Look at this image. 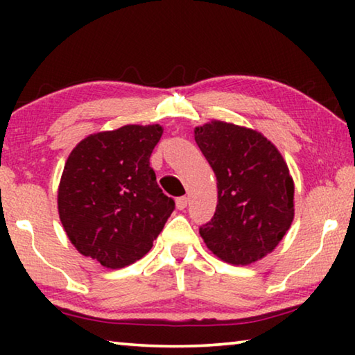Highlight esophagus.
Instances as JSON below:
<instances>
[{"mask_svg":"<svg viewBox=\"0 0 355 355\" xmlns=\"http://www.w3.org/2000/svg\"><path fill=\"white\" fill-rule=\"evenodd\" d=\"M188 197H178V199L175 200V205L178 209H184L186 207H188Z\"/></svg>","mask_w":355,"mask_h":355,"instance_id":"obj_1","label":"esophagus"}]
</instances>
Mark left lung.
Returning <instances> with one entry per match:
<instances>
[{"label": "left lung", "instance_id": "1", "mask_svg": "<svg viewBox=\"0 0 355 355\" xmlns=\"http://www.w3.org/2000/svg\"><path fill=\"white\" fill-rule=\"evenodd\" d=\"M194 139L218 184L213 219L199 228L222 261L245 266L277 248L294 219V182L284 156L260 131L211 120Z\"/></svg>", "mask_w": 355, "mask_h": 355}]
</instances>
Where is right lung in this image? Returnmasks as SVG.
<instances>
[{
	"label": "right lung",
	"mask_w": 355,
	"mask_h": 355,
	"mask_svg": "<svg viewBox=\"0 0 355 355\" xmlns=\"http://www.w3.org/2000/svg\"><path fill=\"white\" fill-rule=\"evenodd\" d=\"M163 131L158 123L125 125L89 135L70 152L58 211L81 255L120 269L152 249L175 208L150 167Z\"/></svg>",
	"instance_id": "add662e5"
}]
</instances>
